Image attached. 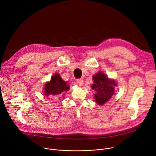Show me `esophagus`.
Instances as JSON below:
<instances>
[{
    "label": "esophagus",
    "mask_w": 156,
    "mask_h": 156,
    "mask_svg": "<svg viewBox=\"0 0 156 156\" xmlns=\"http://www.w3.org/2000/svg\"><path fill=\"white\" fill-rule=\"evenodd\" d=\"M76 83L79 84L80 86H83V84L84 83V81L83 79H78V80H76Z\"/></svg>",
    "instance_id": "obj_1"
}]
</instances>
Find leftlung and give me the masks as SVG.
Returning <instances> with one entry per match:
<instances>
[{
	"label": "left lung",
	"instance_id": "1",
	"mask_svg": "<svg viewBox=\"0 0 156 156\" xmlns=\"http://www.w3.org/2000/svg\"><path fill=\"white\" fill-rule=\"evenodd\" d=\"M93 79L94 84L91 88L96 91L94 96L95 101L99 105H103L114 94V87L117 86V84L115 80H109L102 72L96 74Z\"/></svg>",
	"mask_w": 156,
	"mask_h": 156
}]
</instances>
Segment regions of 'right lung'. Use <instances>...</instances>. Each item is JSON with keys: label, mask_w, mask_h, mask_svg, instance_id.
<instances>
[{"label": "right lung", "mask_w": 156, "mask_h": 156, "mask_svg": "<svg viewBox=\"0 0 156 156\" xmlns=\"http://www.w3.org/2000/svg\"><path fill=\"white\" fill-rule=\"evenodd\" d=\"M68 89L69 86L66 82L62 79L59 74L56 73L51 77V81L45 84L44 93L46 96H58Z\"/></svg>", "instance_id": "add662e5"}]
</instances>
